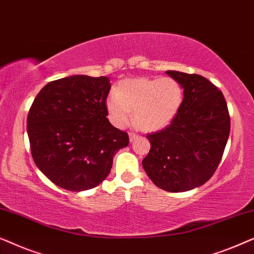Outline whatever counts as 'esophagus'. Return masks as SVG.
I'll return each instance as SVG.
<instances>
[{"label": "esophagus", "mask_w": 254, "mask_h": 254, "mask_svg": "<svg viewBox=\"0 0 254 254\" xmlns=\"http://www.w3.org/2000/svg\"><path fill=\"white\" fill-rule=\"evenodd\" d=\"M137 137H138V136H137V135L135 134V133H130V134H129V142H133L134 140H136Z\"/></svg>", "instance_id": "obj_1"}]
</instances>
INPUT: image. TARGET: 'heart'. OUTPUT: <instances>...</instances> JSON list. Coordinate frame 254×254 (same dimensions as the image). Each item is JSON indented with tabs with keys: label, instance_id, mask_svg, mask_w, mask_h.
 <instances>
[{
	"label": "heart",
	"instance_id": "1",
	"mask_svg": "<svg viewBox=\"0 0 254 254\" xmlns=\"http://www.w3.org/2000/svg\"><path fill=\"white\" fill-rule=\"evenodd\" d=\"M184 103V90L170 77L130 78L120 82L116 96L106 100L110 120L117 127L129 124L141 130L157 131L172 123Z\"/></svg>",
	"mask_w": 254,
	"mask_h": 254
}]
</instances>
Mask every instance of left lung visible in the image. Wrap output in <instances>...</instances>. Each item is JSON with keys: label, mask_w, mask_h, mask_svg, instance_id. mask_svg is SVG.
<instances>
[{"label": "left lung", "mask_w": 254, "mask_h": 254, "mask_svg": "<svg viewBox=\"0 0 254 254\" xmlns=\"http://www.w3.org/2000/svg\"><path fill=\"white\" fill-rule=\"evenodd\" d=\"M165 72L183 86L184 103L168 127L147 135L151 147L142 166L159 189L186 192L216 171L230 134V117L223 93L206 77Z\"/></svg>", "instance_id": "obj_1"}]
</instances>
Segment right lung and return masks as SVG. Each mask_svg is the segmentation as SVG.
I'll return each instance as SVG.
<instances>
[{
  "label": "right lung",
  "instance_id": "obj_1",
  "mask_svg": "<svg viewBox=\"0 0 254 254\" xmlns=\"http://www.w3.org/2000/svg\"><path fill=\"white\" fill-rule=\"evenodd\" d=\"M110 78L74 75L47 83L27 116V135L37 168L55 185L81 192L109 176L113 156L129 143L110 124Z\"/></svg>",
  "mask_w": 254,
  "mask_h": 254
}]
</instances>
